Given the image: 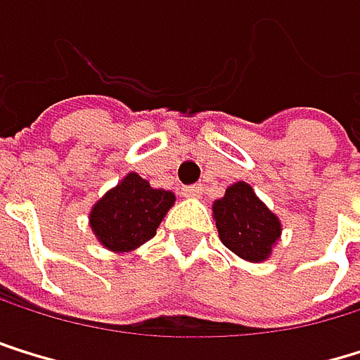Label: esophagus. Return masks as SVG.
<instances>
[{
	"mask_svg": "<svg viewBox=\"0 0 360 360\" xmlns=\"http://www.w3.org/2000/svg\"><path fill=\"white\" fill-rule=\"evenodd\" d=\"M181 194L188 196V198H198L202 194V188L200 186H184L181 188Z\"/></svg>",
	"mask_w": 360,
	"mask_h": 360,
	"instance_id": "esophagus-1",
	"label": "esophagus"
}]
</instances>
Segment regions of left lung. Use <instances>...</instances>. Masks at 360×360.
I'll use <instances>...</instances> for the list:
<instances>
[{
    "label": "left lung",
    "mask_w": 360,
    "mask_h": 360,
    "mask_svg": "<svg viewBox=\"0 0 360 360\" xmlns=\"http://www.w3.org/2000/svg\"><path fill=\"white\" fill-rule=\"evenodd\" d=\"M214 218L222 244L246 261H264L281 235L278 218L244 181L226 188L214 202Z\"/></svg>",
    "instance_id": "left-lung-1"
}]
</instances>
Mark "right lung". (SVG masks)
Listing matches in <instances>:
<instances>
[{
    "label": "right lung",
    "instance_id": "right-lung-1",
    "mask_svg": "<svg viewBox=\"0 0 360 360\" xmlns=\"http://www.w3.org/2000/svg\"><path fill=\"white\" fill-rule=\"evenodd\" d=\"M172 202V192L153 190L140 174L129 172L92 207L90 226L105 248L127 252L153 238Z\"/></svg>",
    "mask_w": 360,
    "mask_h": 360
}]
</instances>
